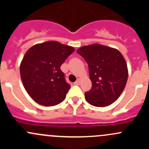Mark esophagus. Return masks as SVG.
I'll return each instance as SVG.
<instances>
[{
    "instance_id": "34e87169",
    "label": "esophagus",
    "mask_w": 149,
    "mask_h": 149,
    "mask_svg": "<svg viewBox=\"0 0 149 149\" xmlns=\"http://www.w3.org/2000/svg\"><path fill=\"white\" fill-rule=\"evenodd\" d=\"M80 82H81V79H78L77 81L74 83V84L75 85H79V84H80Z\"/></svg>"
}]
</instances>
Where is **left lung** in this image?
<instances>
[{"mask_svg":"<svg viewBox=\"0 0 149 149\" xmlns=\"http://www.w3.org/2000/svg\"><path fill=\"white\" fill-rule=\"evenodd\" d=\"M88 65L92 86L85 93L86 100L95 107L115 102L124 90L128 77L127 63L118 49L100 44L77 49Z\"/></svg>","mask_w":149,"mask_h":149,"instance_id":"left-lung-1","label":"left lung"}]
</instances>
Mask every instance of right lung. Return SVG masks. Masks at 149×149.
<instances>
[{
  "label": "right lung",
  "mask_w": 149,
  "mask_h": 149,
  "mask_svg": "<svg viewBox=\"0 0 149 149\" xmlns=\"http://www.w3.org/2000/svg\"><path fill=\"white\" fill-rule=\"evenodd\" d=\"M74 50L73 47L49 41L34 45L26 51L20 75L24 87L35 102L50 107L65 100L70 86L61 66Z\"/></svg>",
  "instance_id": "add662e5"
}]
</instances>
